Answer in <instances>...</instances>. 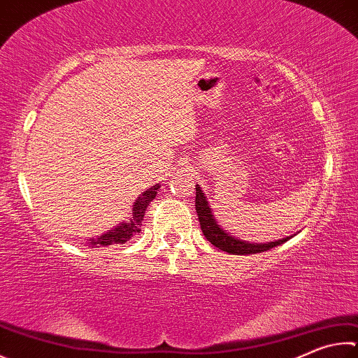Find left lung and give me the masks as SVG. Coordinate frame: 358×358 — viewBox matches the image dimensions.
Masks as SVG:
<instances>
[{
  "mask_svg": "<svg viewBox=\"0 0 358 358\" xmlns=\"http://www.w3.org/2000/svg\"><path fill=\"white\" fill-rule=\"evenodd\" d=\"M196 211L199 214V222L201 233H203L205 238L210 241L214 247L224 250L227 253H231V255H250V253H258L269 250L272 247H277L283 243H287L288 239L292 236H287L283 239H278V241H272L268 244H257V243H249L243 241V239H238L224 230L222 227L219 225L217 219L214 217L213 208L210 206V201H208L205 192L201 191L200 185H196Z\"/></svg>",
  "mask_w": 358,
  "mask_h": 358,
  "instance_id": "obj_1",
  "label": "left lung"
}]
</instances>
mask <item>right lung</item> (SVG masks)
<instances>
[{
	"mask_svg": "<svg viewBox=\"0 0 358 358\" xmlns=\"http://www.w3.org/2000/svg\"><path fill=\"white\" fill-rule=\"evenodd\" d=\"M159 187H161V185L158 183L142 192L133 203L131 217L125 220V222L117 224L114 229L108 230L106 233H103L101 236L89 239L87 241L89 247L95 249V247H108L113 244H123V243L129 241V239H131L134 235H138V233L141 231L142 220H144V216H145L147 206L150 205V201L158 196Z\"/></svg>",
	"mask_w": 358,
	"mask_h": 358,
	"instance_id": "right-lung-1",
	"label": "right lung"
}]
</instances>
